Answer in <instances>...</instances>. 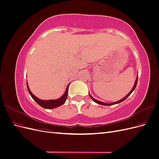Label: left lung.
I'll use <instances>...</instances> for the list:
<instances>
[{
  "mask_svg": "<svg viewBox=\"0 0 159 159\" xmlns=\"http://www.w3.org/2000/svg\"><path fill=\"white\" fill-rule=\"evenodd\" d=\"M137 80H138V78H137V79H136V81H135V84H134V87H133V88L132 89V90L130 91V93H129V94L127 95V96H125V97L123 99H122L121 100H120V101H118V102H115V103H112V104H111V105H113V104H117V103H121V102H123V101H124L125 99H126L131 94V93L133 92V91H134V89H135V88H136V85H137ZM89 96L91 97V98L93 99V101H94V102H95V103H98V104H100V105H110L109 104H107V103H103V102H99V101H98V100H96V99H95L91 95H89Z\"/></svg>",
  "mask_w": 159,
  "mask_h": 159,
  "instance_id": "obj_1",
  "label": "left lung"
}]
</instances>
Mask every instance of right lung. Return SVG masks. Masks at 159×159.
<instances>
[{
	"mask_svg": "<svg viewBox=\"0 0 159 159\" xmlns=\"http://www.w3.org/2000/svg\"><path fill=\"white\" fill-rule=\"evenodd\" d=\"M68 86L67 87L64 94L62 95L60 98L56 99V100H48V101L47 100H42V99H40L38 98L35 97V96L32 93L29 88H28V84H27V88L28 90V92H29V93L31 95V97L38 105H40L41 107H44L45 109H54V108L60 106V105H63L65 103V102L66 101V99H67V97H68Z\"/></svg>",
	"mask_w": 159,
	"mask_h": 159,
	"instance_id": "add662e5",
	"label": "right lung"
}]
</instances>
